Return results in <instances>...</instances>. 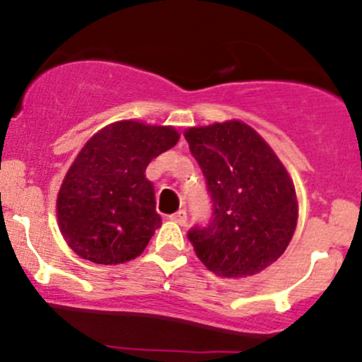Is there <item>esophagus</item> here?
Masks as SVG:
<instances>
[{
    "instance_id": "34e87169",
    "label": "esophagus",
    "mask_w": 362,
    "mask_h": 362,
    "mask_svg": "<svg viewBox=\"0 0 362 362\" xmlns=\"http://www.w3.org/2000/svg\"><path fill=\"white\" fill-rule=\"evenodd\" d=\"M170 219H172V221H175L177 224H180V226H185V224H187V211L180 209L178 213L170 216Z\"/></svg>"
}]
</instances>
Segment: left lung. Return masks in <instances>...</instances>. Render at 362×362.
<instances>
[{"label": "left lung", "instance_id": "1", "mask_svg": "<svg viewBox=\"0 0 362 362\" xmlns=\"http://www.w3.org/2000/svg\"><path fill=\"white\" fill-rule=\"evenodd\" d=\"M184 136L213 201L211 221L187 235L195 255L221 277L264 271L296 230L298 199L288 170L242 120L189 127Z\"/></svg>", "mask_w": 362, "mask_h": 362}]
</instances>
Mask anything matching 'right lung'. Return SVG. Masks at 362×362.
<instances>
[{
	"mask_svg": "<svg viewBox=\"0 0 362 362\" xmlns=\"http://www.w3.org/2000/svg\"><path fill=\"white\" fill-rule=\"evenodd\" d=\"M180 136L170 126L120 120L83 146L57 194V221L81 259L112 265L143 253L161 226L144 172Z\"/></svg>",
	"mask_w": 362,
	"mask_h": 362,
	"instance_id": "1",
	"label": "right lung"
}]
</instances>
